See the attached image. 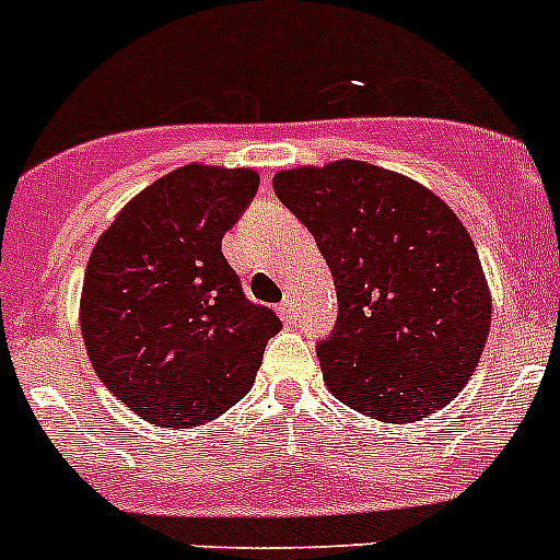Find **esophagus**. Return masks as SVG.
<instances>
[{
	"label": "esophagus",
	"instance_id": "34e87169",
	"mask_svg": "<svg viewBox=\"0 0 560 560\" xmlns=\"http://www.w3.org/2000/svg\"><path fill=\"white\" fill-rule=\"evenodd\" d=\"M279 312H281V317L287 319V323H295V319L301 317V306H298V301L292 295H287L284 301H281Z\"/></svg>",
	"mask_w": 560,
	"mask_h": 560
}]
</instances>
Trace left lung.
I'll list each match as a JSON object with an SVG mask.
<instances>
[{"label":"left lung","instance_id":"8db88e82","mask_svg":"<svg viewBox=\"0 0 560 560\" xmlns=\"http://www.w3.org/2000/svg\"><path fill=\"white\" fill-rule=\"evenodd\" d=\"M273 191L334 276L339 317L317 345L330 394L385 424L446 407L474 377L492 323L457 213L421 183L352 159L279 172Z\"/></svg>","mask_w":560,"mask_h":560}]
</instances>
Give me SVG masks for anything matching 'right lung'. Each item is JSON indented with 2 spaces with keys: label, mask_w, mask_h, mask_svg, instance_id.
<instances>
[{
  "label": "right lung",
  "mask_w": 560,
  "mask_h": 560,
  "mask_svg": "<svg viewBox=\"0 0 560 560\" xmlns=\"http://www.w3.org/2000/svg\"><path fill=\"white\" fill-rule=\"evenodd\" d=\"M257 188L246 166L186 164L136 194L92 248L79 303L86 355L150 424L188 430L230 410L281 330L221 254Z\"/></svg>",
  "instance_id": "obj_1"
}]
</instances>
